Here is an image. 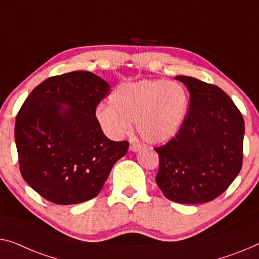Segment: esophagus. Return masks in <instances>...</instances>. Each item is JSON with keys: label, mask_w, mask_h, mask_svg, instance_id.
I'll use <instances>...</instances> for the list:
<instances>
[{"label": "esophagus", "mask_w": 259, "mask_h": 259, "mask_svg": "<svg viewBox=\"0 0 259 259\" xmlns=\"http://www.w3.org/2000/svg\"><path fill=\"white\" fill-rule=\"evenodd\" d=\"M130 151L133 152H137L140 151V150L142 149V145L141 144H137V143H133V144H130Z\"/></svg>", "instance_id": "34e87169"}]
</instances>
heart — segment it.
Wrapping results in <instances>:
<instances>
[{
  "mask_svg": "<svg viewBox=\"0 0 259 259\" xmlns=\"http://www.w3.org/2000/svg\"><path fill=\"white\" fill-rule=\"evenodd\" d=\"M110 105H100L95 116L113 137L128 134L133 123L143 140L161 144L178 134L186 118L190 96L183 84L165 80L123 83L110 94Z\"/></svg>",
  "mask_w": 259,
  "mask_h": 259,
  "instance_id": "obj_1",
  "label": "heart"
}]
</instances>
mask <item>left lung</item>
<instances>
[{"label": "left lung", "instance_id": "left-lung-1", "mask_svg": "<svg viewBox=\"0 0 259 259\" xmlns=\"http://www.w3.org/2000/svg\"><path fill=\"white\" fill-rule=\"evenodd\" d=\"M190 92V109L176 137L154 150L159 156L156 183L178 203H204L221 195L242 167L244 119L215 84L178 75Z\"/></svg>", "mask_w": 259, "mask_h": 259}]
</instances>
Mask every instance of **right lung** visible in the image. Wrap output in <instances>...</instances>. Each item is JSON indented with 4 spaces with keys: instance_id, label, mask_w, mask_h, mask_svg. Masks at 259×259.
Here are the masks:
<instances>
[{
    "instance_id": "add662e5",
    "label": "right lung",
    "mask_w": 259,
    "mask_h": 259,
    "mask_svg": "<svg viewBox=\"0 0 259 259\" xmlns=\"http://www.w3.org/2000/svg\"><path fill=\"white\" fill-rule=\"evenodd\" d=\"M109 83L94 73L51 76L30 93L15 123L22 177L44 199L75 204L95 198L129 143L106 137L95 116Z\"/></svg>"
}]
</instances>
